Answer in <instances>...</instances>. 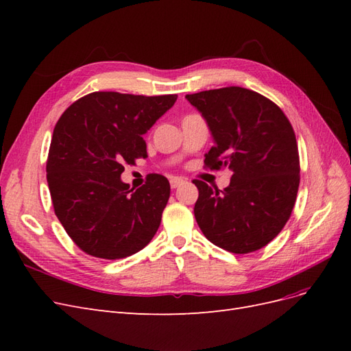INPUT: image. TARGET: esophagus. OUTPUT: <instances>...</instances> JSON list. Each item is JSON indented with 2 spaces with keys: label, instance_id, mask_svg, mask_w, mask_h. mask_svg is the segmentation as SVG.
Instances as JSON below:
<instances>
[{
  "label": "esophagus",
  "instance_id": "esophagus-1",
  "mask_svg": "<svg viewBox=\"0 0 351 351\" xmlns=\"http://www.w3.org/2000/svg\"><path fill=\"white\" fill-rule=\"evenodd\" d=\"M184 183L183 178H178V177H173L171 180H169V186H171V189H177L178 186H182Z\"/></svg>",
  "mask_w": 351,
  "mask_h": 351
}]
</instances>
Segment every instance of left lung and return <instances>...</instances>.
Masks as SVG:
<instances>
[{
    "label": "left lung",
    "mask_w": 351,
    "mask_h": 351,
    "mask_svg": "<svg viewBox=\"0 0 351 351\" xmlns=\"http://www.w3.org/2000/svg\"><path fill=\"white\" fill-rule=\"evenodd\" d=\"M186 99L214 137L205 165L232 173L224 190L193 182L197 226L221 249L259 250L280 234L295 204L300 161L293 127L277 104L250 89L228 86Z\"/></svg>",
    "instance_id": "8db88e82"
}]
</instances>
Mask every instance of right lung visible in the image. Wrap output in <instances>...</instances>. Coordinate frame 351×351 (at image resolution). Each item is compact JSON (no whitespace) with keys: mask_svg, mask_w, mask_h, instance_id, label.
<instances>
[{"mask_svg":"<svg viewBox=\"0 0 351 351\" xmlns=\"http://www.w3.org/2000/svg\"><path fill=\"white\" fill-rule=\"evenodd\" d=\"M176 101L177 95L93 92L60 117L47 182L57 218L84 253L121 259L155 236L169 197L168 180L152 174L133 190L120 177L124 164L147 156L142 136Z\"/></svg>","mask_w":351,"mask_h":351,"instance_id":"right-lung-1","label":"right lung"}]
</instances>
